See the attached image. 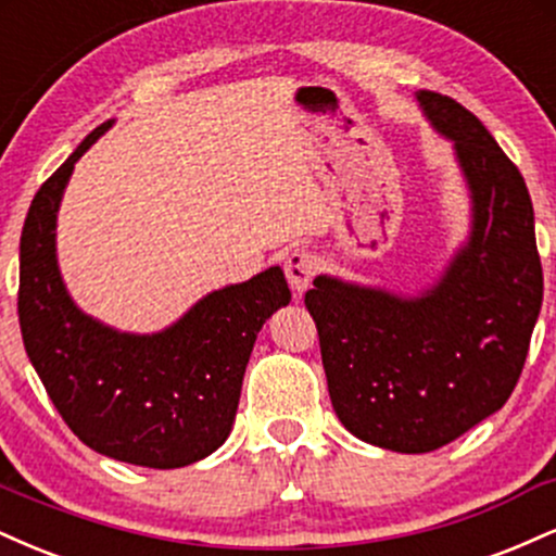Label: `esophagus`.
<instances>
[{
  "label": "esophagus",
  "mask_w": 556,
  "mask_h": 556,
  "mask_svg": "<svg viewBox=\"0 0 556 556\" xmlns=\"http://www.w3.org/2000/svg\"><path fill=\"white\" fill-rule=\"evenodd\" d=\"M316 271H318V258L308 251V248H298V251H292L285 261V277L298 295H303V292L308 290L311 279L316 277Z\"/></svg>",
  "instance_id": "1"
}]
</instances>
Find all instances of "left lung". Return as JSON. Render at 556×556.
Instances as JSON below:
<instances>
[{"label":"left lung","mask_w":556,"mask_h":556,"mask_svg":"<svg viewBox=\"0 0 556 556\" xmlns=\"http://www.w3.org/2000/svg\"><path fill=\"white\" fill-rule=\"evenodd\" d=\"M426 117L455 140L473 232L420 298L316 277L305 292L344 429L392 452L455 442L509 400L544 298L533 203L520 169L473 112L433 91Z\"/></svg>","instance_id":"obj_1"}]
</instances>
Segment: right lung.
<instances>
[{"label": "right lung", "instance_id": "right-lung-1", "mask_svg": "<svg viewBox=\"0 0 556 556\" xmlns=\"http://www.w3.org/2000/svg\"><path fill=\"white\" fill-rule=\"evenodd\" d=\"M99 125L38 188L21 235L17 318L25 353L70 431L101 455L143 468H182L225 444L261 327L290 303L279 266L206 295L175 327L119 334L70 300L54 227L75 162Z\"/></svg>", "mask_w": 556, "mask_h": 556}]
</instances>
